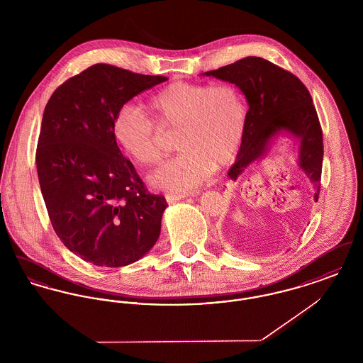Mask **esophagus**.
Here are the masks:
<instances>
[{
	"label": "esophagus",
	"instance_id": "34e87169",
	"mask_svg": "<svg viewBox=\"0 0 363 363\" xmlns=\"http://www.w3.org/2000/svg\"><path fill=\"white\" fill-rule=\"evenodd\" d=\"M185 197H186V194H184V193H167L166 194L167 203H175V201H178L181 199H185Z\"/></svg>",
	"mask_w": 363,
	"mask_h": 363
}]
</instances>
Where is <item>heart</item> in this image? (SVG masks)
I'll return each instance as SVG.
<instances>
[{"label": "heart", "instance_id": "b5f03b06", "mask_svg": "<svg viewBox=\"0 0 363 363\" xmlns=\"http://www.w3.org/2000/svg\"><path fill=\"white\" fill-rule=\"evenodd\" d=\"M118 110L113 133L122 150L141 166H155L166 156L163 132H178L182 152L151 175L159 189L184 193L200 186L215 166L230 163L246 130V104L231 84L178 82L160 89L147 104Z\"/></svg>", "mask_w": 363, "mask_h": 363}]
</instances>
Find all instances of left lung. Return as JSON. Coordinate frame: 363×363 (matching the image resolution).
I'll list each match as a JSON object with an SVG mask.
<instances>
[{"label":"left lung","instance_id":"left-lung-1","mask_svg":"<svg viewBox=\"0 0 363 363\" xmlns=\"http://www.w3.org/2000/svg\"><path fill=\"white\" fill-rule=\"evenodd\" d=\"M204 74L240 86L249 110L241 150L227 177L237 181L246 167L264 155L269 138L287 130L299 138V164L314 184L318 200L323 170V129L311 92L289 70L261 57H245Z\"/></svg>","mask_w":363,"mask_h":363}]
</instances>
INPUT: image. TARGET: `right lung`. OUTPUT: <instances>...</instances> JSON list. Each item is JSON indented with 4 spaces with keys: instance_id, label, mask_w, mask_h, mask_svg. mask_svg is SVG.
I'll use <instances>...</instances> for the list:
<instances>
[{
    "instance_id": "add662e5",
    "label": "right lung",
    "mask_w": 363,
    "mask_h": 363,
    "mask_svg": "<svg viewBox=\"0 0 363 363\" xmlns=\"http://www.w3.org/2000/svg\"><path fill=\"white\" fill-rule=\"evenodd\" d=\"M166 80L95 64L58 86L45 107L39 185L55 234L84 261L123 267L159 238L167 201L122 155L113 122L128 101Z\"/></svg>"
}]
</instances>
